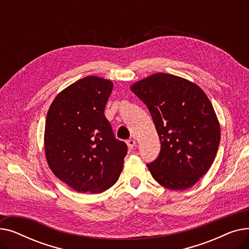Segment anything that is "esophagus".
<instances>
[{
  "label": "esophagus",
  "mask_w": 249,
  "mask_h": 249,
  "mask_svg": "<svg viewBox=\"0 0 249 249\" xmlns=\"http://www.w3.org/2000/svg\"><path fill=\"white\" fill-rule=\"evenodd\" d=\"M126 143H127V145L130 149H132L136 145V141L134 139H129V140H127Z\"/></svg>",
  "instance_id": "34e87169"
}]
</instances>
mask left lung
Wrapping results in <instances>:
<instances>
[{
    "mask_svg": "<svg viewBox=\"0 0 249 249\" xmlns=\"http://www.w3.org/2000/svg\"><path fill=\"white\" fill-rule=\"evenodd\" d=\"M144 103L160 140L159 158L147 167L152 178L169 190H187L211 167L221 130L205 91L187 78L153 73L130 86Z\"/></svg>",
    "mask_w": 249,
    "mask_h": 249,
    "instance_id": "left-lung-1",
    "label": "left lung"
}]
</instances>
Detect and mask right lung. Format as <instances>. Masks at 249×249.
Wrapping results in <instances>:
<instances>
[{"label":"right lung","instance_id":"right-lung-1","mask_svg":"<svg viewBox=\"0 0 249 249\" xmlns=\"http://www.w3.org/2000/svg\"><path fill=\"white\" fill-rule=\"evenodd\" d=\"M112 89V81L86 76L58 93L47 112V164L56 178L78 193L107 191L123 169L127 145L115 138L104 114Z\"/></svg>","mask_w":249,"mask_h":249}]
</instances>
